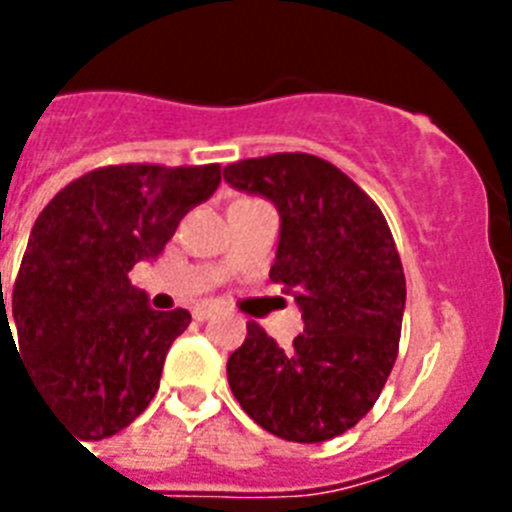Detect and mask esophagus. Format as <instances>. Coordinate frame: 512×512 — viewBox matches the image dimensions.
<instances>
[{
    "label": "esophagus",
    "instance_id": "esophagus-1",
    "mask_svg": "<svg viewBox=\"0 0 512 512\" xmlns=\"http://www.w3.org/2000/svg\"><path fill=\"white\" fill-rule=\"evenodd\" d=\"M220 311V308H217V305H196V308H193V319L196 321H207V319H212V316H215V313Z\"/></svg>",
    "mask_w": 512,
    "mask_h": 512
}]
</instances>
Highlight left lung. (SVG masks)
<instances>
[{"mask_svg":"<svg viewBox=\"0 0 512 512\" xmlns=\"http://www.w3.org/2000/svg\"><path fill=\"white\" fill-rule=\"evenodd\" d=\"M225 180L276 204L271 281L295 295L305 332L279 348L255 321L228 358L241 409L273 436L319 444L350 430L396 364L406 279L380 207L335 164L271 154L228 164Z\"/></svg>","mask_w":512,"mask_h":512,"instance_id":"obj_1","label":"left lung"}]
</instances>
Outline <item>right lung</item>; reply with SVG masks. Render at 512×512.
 I'll return each mask as SVG.
<instances>
[{
  "label": "right lung",
  "mask_w": 512,
  "mask_h": 512,
  "mask_svg": "<svg viewBox=\"0 0 512 512\" xmlns=\"http://www.w3.org/2000/svg\"><path fill=\"white\" fill-rule=\"evenodd\" d=\"M217 185L220 164H111L71 180L36 217L12 324L39 396L76 438L114 436L156 396L164 356L191 313L148 308L130 271L159 257ZM0 316L10 327L4 303Z\"/></svg>",
  "instance_id": "add662e5"
}]
</instances>
